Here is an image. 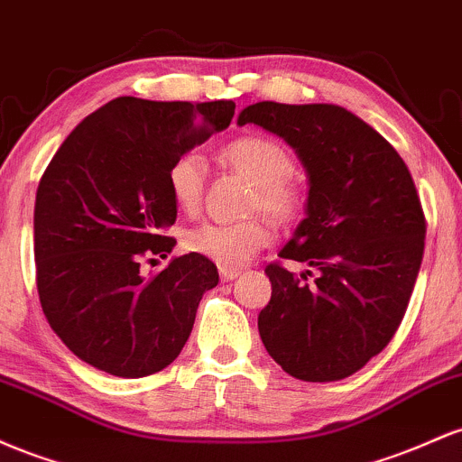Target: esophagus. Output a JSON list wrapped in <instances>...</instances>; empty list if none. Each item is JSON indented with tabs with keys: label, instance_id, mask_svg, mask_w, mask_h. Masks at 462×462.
I'll return each instance as SVG.
<instances>
[{
	"label": "esophagus",
	"instance_id": "34e87169",
	"mask_svg": "<svg viewBox=\"0 0 462 462\" xmlns=\"http://www.w3.org/2000/svg\"><path fill=\"white\" fill-rule=\"evenodd\" d=\"M240 268H229V266H220V277L222 282H233V279L240 277Z\"/></svg>",
	"mask_w": 462,
	"mask_h": 462
}]
</instances>
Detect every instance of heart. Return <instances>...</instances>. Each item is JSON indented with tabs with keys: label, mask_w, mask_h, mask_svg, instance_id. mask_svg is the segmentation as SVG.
<instances>
[{
	"label": "heart",
	"mask_w": 462,
	"mask_h": 462,
	"mask_svg": "<svg viewBox=\"0 0 462 462\" xmlns=\"http://www.w3.org/2000/svg\"><path fill=\"white\" fill-rule=\"evenodd\" d=\"M220 157L229 168L255 185L253 207H259L274 222H290L299 214L303 196L292 172V157L282 143L263 134H245L226 143ZM207 165L203 157L188 152L176 157L168 170V188L176 207L194 214L203 200ZM273 240V231L262 220L205 222L185 237L191 253L214 259L220 266L237 268L255 257Z\"/></svg>",
	"instance_id": "heart-1"
}]
</instances>
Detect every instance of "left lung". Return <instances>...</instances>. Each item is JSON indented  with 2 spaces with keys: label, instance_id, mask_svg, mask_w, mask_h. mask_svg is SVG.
<instances>
[{
  "label": "left lung",
  "instance_id": "8db88e82",
  "mask_svg": "<svg viewBox=\"0 0 462 462\" xmlns=\"http://www.w3.org/2000/svg\"><path fill=\"white\" fill-rule=\"evenodd\" d=\"M299 154L308 209L279 257L305 262L310 286L268 263L273 294L257 328L271 357L303 382L354 375L391 343L423 259L426 216L408 165L375 128L336 105L246 106Z\"/></svg>",
  "mask_w": 462,
  "mask_h": 462
}]
</instances>
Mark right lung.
Here are the masks:
<instances>
[{
	"label": "right lung",
	"mask_w": 462,
	"mask_h": 462,
	"mask_svg": "<svg viewBox=\"0 0 462 462\" xmlns=\"http://www.w3.org/2000/svg\"><path fill=\"white\" fill-rule=\"evenodd\" d=\"M233 113L231 100L116 97L78 124L41 176L36 290L50 328L87 365L146 377L188 343L200 299L217 286L216 263L189 253L143 277L142 259L176 245L163 236L176 220L170 165Z\"/></svg>",
	"instance_id": "1"
}]
</instances>
